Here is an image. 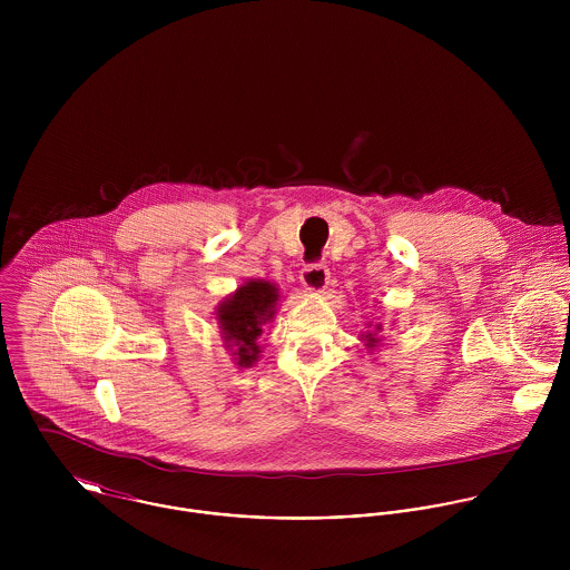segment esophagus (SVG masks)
I'll return each mask as SVG.
<instances>
[{"mask_svg": "<svg viewBox=\"0 0 570 570\" xmlns=\"http://www.w3.org/2000/svg\"><path fill=\"white\" fill-rule=\"evenodd\" d=\"M301 281H303L307 292L321 294V292H325L326 285H328V267L323 263L305 265L303 272H301Z\"/></svg>", "mask_w": 570, "mask_h": 570, "instance_id": "1", "label": "esophagus"}]
</instances>
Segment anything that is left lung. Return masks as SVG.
<instances>
[{
  "label": "left lung",
  "instance_id": "1",
  "mask_svg": "<svg viewBox=\"0 0 570 570\" xmlns=\"http://www.w3.org/2000/svg\"><path fill=\"white\" fill-rule=\"evenodd\" d=\"M382 325H375V331H366V333H362V340L366 342V348H375L380 342H382Z\"/></svg>",
  "mask_w": 570,
  "mask_h": 570
}]
</instances>
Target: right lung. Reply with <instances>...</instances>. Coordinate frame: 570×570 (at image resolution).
<instances>
[{
    "label": "right lung",
    "mask_w": 570,
    "mask_h": 570,
    "mask_svg": "<svg viewBox=\"0 0 570 570\" xmlns=\"http://www.w3.org/2000/svg\"><path fill=\"white\" fill-rule=\"evenodd\" d=\"M278 287L269 281H247L235 294L217 307V321L226 342V348L233 351L235 362L249 368L258 355L261 346L256 344L263 333L261 326L269 323L276 314Z\"/></svg>",
    "instance_id": "right-lung-1"
}]
</instances>
